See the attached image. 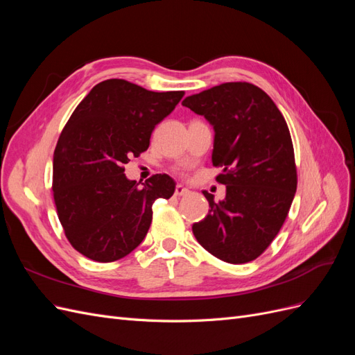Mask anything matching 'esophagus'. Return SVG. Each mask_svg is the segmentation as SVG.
<instances>
[{
  "label": "esophagus",
  "instance_id": "1",
  "mask_svg": "<svg viewBox=\"0 0 355 355\" xmlns=\"http://www.w3.org/2000/svg\"><path fill=\"white\" fill-rule=\"evenodd\" d=\"M188 188H185L184 185H178L176 187V189H175V196L176 197H180V196H185V194H188Z\"/></svg>",
  "mask_w": 355,
  "mask_h": 355
}]
</instances>
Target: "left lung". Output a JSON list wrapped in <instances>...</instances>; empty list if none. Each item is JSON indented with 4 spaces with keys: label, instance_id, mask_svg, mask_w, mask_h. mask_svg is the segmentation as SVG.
<instances>
[{
    "label": "left lung",
    "instance_id": "left-lung-1",
    "mask_svg": "<svg viewBox=\"0 0 355 355\" xmlns=\"http://www.w3.org/2000/svg\"><path fill=\"white\" fill-rule=\"evenodd\" d=\"M214 128L211 161L223 171L225 200L209 201V214L192 225L197 241L218 259L245 263L259 257L280 232L297 187L287 123L262 89L223 83L182 102Z\"/></svg>",
    "mask_w": 355,
    "mask_h": 355
}]
</instances>
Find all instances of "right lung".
Returning <instances> with one entry per match:
<instances>
[{"mask_svg": "<svg viewBox=\"0 0 355 355\" xmlns=\"http://www.w3.org/2000/svg\"><path fill=\"white\" fill-rule=\"evenodd\" d=\"M184 94L105 80L63 127L53 155V198L68 241L89 259L106 263L133 252L151 227L154 201L173 196L168 175L139 188L124 164L146 151L155 125Z\"/></svg>", "mask_w": 355, "mask_h": 355, "instance_id": "right-lung-1", "label": "right lung"}]
</instances>
